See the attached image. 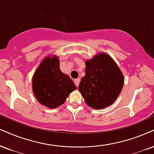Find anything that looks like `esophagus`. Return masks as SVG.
<instances>
[{
  "mask_svg": "<svg viewBox=\"0 0 154 154\" xmlns=\"http://www.w3.org/2000/svg\"><path fill=\"white\" fill-rule=\"evenodd\" d=\"M74 83H75V86H76L77 87L79 86V83H80V79H79V78H78V79H75V80H74Z\"/></svg>",
  "mask_w": 154,
  "mask_h": 154,
  "instance_id": "esophagus-1",
  "label": "esophagus"
}]
</instances>
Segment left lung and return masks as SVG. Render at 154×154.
Instances as JSON below:
<instances>
[{"label": "left lung", "instance_id": "left-lung-1", "mask_svg": "<svg viewBox=\"0 0 154 154\" xmlns=\"http://www.w3.org/2000/svg\"><path fill=\"white\" fill-rule=\"evenodd\" d=\"M85 76L79 90L87 105L99 110L111 106L122 90L124 78L109 55L99 53L85 62Z\"/></svg>", "mask_w": 154, "mask_h": 154}]
</instances>
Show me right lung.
I'll return each instance as SVG.
<instances>
[{"label":"right lung","instance_id":"obj_1","mask_svg":"<svg viewBox=\"0 0 154 154\" xmlns=\"http://www.w3.org/2000/svg\"><path fill=\"white\" fill-rule=\"evenodd\" d=\"M32 89L40 103L49 109H56L64 103L76 86L71 78L60 71L58 56H48L34 72Z\"/></svg>","mask_w":154,"mask_h":154}]
</instances>
